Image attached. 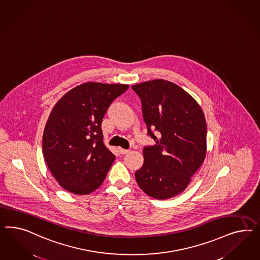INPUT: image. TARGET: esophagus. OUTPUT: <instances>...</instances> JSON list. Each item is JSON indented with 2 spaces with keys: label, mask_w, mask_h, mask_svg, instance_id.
<instances>
[{
  "label": "esophagus",
  "mask_w": 260,
  "mask_h": 260,
  "mask_svg": "<svg viewBox=\"0 0 260 260\" xmlns=\"http://www.w3.org/2000/svg\"><path fill=\"white\" fill-rule=\"evenodd\" d=\"M118 151L121 154H126V153L129 151V150H125V149H122V148H118Z\"/></svg>",
  "instance_id": "1"
}]
</instances>
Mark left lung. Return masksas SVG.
Instances as JSON below:
<instances>
[{"mask_svg": "<svg viewBox=\"0 0 260 260\" xmlns=\"http://www.w3.org/2000/svg\"><path fill=\"white\" fill-rule=\"evenodd\" d=\"M141 100L148 136L144 164L134 175L148 196L168 199L181 193L206 156L207 126L197 101L172 82L157 79L132 87Z\"/></svg>", "mask_w": 260, "mask_h": 260, "instance_id": "8db88e82", "label": "left lung"}]
</instances>
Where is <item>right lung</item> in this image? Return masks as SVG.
<instances>
[{
	"instance_id": "1",
	"label": "right lung",
	"mask_w": 260,
	"mask_h": 260,
	"mask_svg": "<svg viewBox=\"0 0 260 260\" xmlns=\"http://www.w3.org/2000/svg\"><path fill=\"white\" fill-rule=\"evenodd\" d=\"M127 88L122 84L85 83L54 106L44 131L43 154L63 189L87 194L102 185L115 159L103 143V118Z\"/></svg>"
}]
</instances>
